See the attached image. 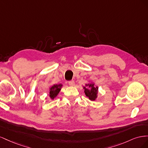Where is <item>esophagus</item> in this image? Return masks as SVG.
<instances>
[{
	"label": "esophagus",
	"mask_w": 148,
	"mask_h": 148,
	"mask_svg": "<svg viewBox=\"0 0 148 148\" xmlns=\"http://www.w3.org/2000/svg\"><path fill=\"white\" fill-rule=\"evenodd\" d=\"M69 84L70 86H73L74 85H75V82H74V81H70V82H69Z\"/></svg>",
	"instance_id": "1"
}]
</instances>
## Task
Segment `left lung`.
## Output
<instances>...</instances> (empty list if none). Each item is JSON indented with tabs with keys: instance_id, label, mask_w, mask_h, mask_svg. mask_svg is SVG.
I'll list each match as a JSON object with an SVG mask.
<instances>
[{
	"instance_id": "8db88e82",
	"label": "left lung",
	"mask_w": 148,
	"mask_h": 148,
	"mask_svg": "<svg viewBox=\"0 0 148 148\" xmlns=\"http://www.w3.org/2000/svg\"><path fill=\"white\" fill-rule=\"evenodd\" d=\"M84 92L89 99L92 101L96 100L98 96V91L99 88L97 86H95V83L92 82H89L88 83L85 84V86H83Z\"/></svg>"
}]
</instances>
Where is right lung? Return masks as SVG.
<instances>
[{"mask_svg": "<svg viewBox=\"0 0 148 148\" xmlns=\"http://www.w3.org/2000/svg\"><path fill=\"white\" fill-rule=\"evenodd\" d=\"M63 86L62 84H53L49 88V97L51 100H53L59 95L61 89Z\"/></svg>", "mask_w": 148, "mask_h": 148, "instance_id": "1", "label": "right lung"}]
</instances>
